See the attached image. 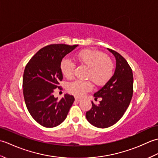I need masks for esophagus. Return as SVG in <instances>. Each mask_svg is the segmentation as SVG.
I'll use <instances>...</instances> for the list:
<instances>
[{
    "label": "esophagus",
    "instance_id": "obj_1",
    "mask_svg": "<svg viewBox=\"0 0 158 158\" xmlns=\"http://www.w3.org/2000/svg\"><path fill=\"white\" fill-rule=\"evenodd\" d=\"M75 100H76V101H77V102H80V101H81V99L77 98V97H76V98H75Z\"/></svg>",
    "mask_w": 158,
    "mask_h": 158
}]
</instances>
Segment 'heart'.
<instances>
[{"label":"heart","instance_id":"heart-1","mask_svg":"<svg viewBox=\"0 0 158 158\" xmlns=\"http://www.w3.org/2000/svg\"><path fill=\"white\" fill-rule=\"evenodd\" d=\"M77 62L88 67L87 77L92 79L95 84L102 85L111 78L114 65L109 57L105 53L92 49H84L74 56ZM60 69L66 78L72 77L75 69L74 63L69 59H63L60 64ZM93 88L89 81L76 80L68 85L69 91L77 96H83Z\"/></svg>","mask_w":158,"mask_h":158}]
</instances>
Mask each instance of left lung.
<instances>
[{"instance_id": "left-lung-1", "label": "left lung", "mask_w": 158, "mask_h": 158, "mask_svg": "<svg viewBox=\"0 0 158 158\" xmlns=\"http://www.w3.org/2000/svg\"><path fill=\"white\" fill-rule=\"evenodd\" d=\"M108 50L115 58V70L106 84L94 94L95 98H102L99 105H95L92 101V109L85 114L88 122L99 128L111 126L122 118L133 94V74L128 63L119 53Z\"/></svg>"}]
</instances>
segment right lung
Segmentation results:
<instances>
[{"mask_svg":"<svg viewBox=\"0 0 158 158\" xmlns=\"http://www.w3.org/2000/svg\"><path fill=\"white\" fill-rule=\"evenodd\" d=\"M77 46H45L36 52L26 66L23 76L26 105L32 118L45 127H53L62 123L75 100L69 94L58 100L53 93L63 78L60 69L62 58Z\"/></svg>","mask_w":158,"mask_h":158,"instance_id":"1","label":"right lung"}]
</instances>
